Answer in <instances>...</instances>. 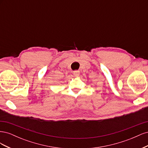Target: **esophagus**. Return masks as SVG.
I'll list each match as a JSON object with an SVG mask.
<instances>
[{"instance_id": "obj_1", "label": "esophagus", "mask_w": 148, "mask_h": 148, "mask_svg": "<svg viewBox=\"0 0 148 148\" xmlns=\"http://www.w3.org/2000/svg\"><path fill=\"white\" fill-rule=\"evenodd\" d=\"M73 75L75 77H78L79 75V71L78 70H76L73 71Z\"/></svg>"}]
</instances>
